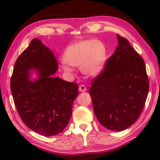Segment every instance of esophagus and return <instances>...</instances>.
Returning a JSON list of instances; mask_svg holds the SVG:
<instances>
[{"label": "esophagus", "mask_w": 160, "mask_h": 160, "mask_svg": "<svg viewBox=\"0 0 160 160\" xmlns=\"http://www.w3.org/2000/svg\"><path fill=\"white\" fill-rule=\"evenodd\" d=\"M86 90V87L84 85H80L79 86V91L85 92Z\"/></svg>", "instance_id": "34e87169"}]
</instances>
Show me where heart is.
<instances>
[{
	"instance_id": "heart-1",
	"label": "heart",
	"mask_w": 160,
	"mask_h": 160,
	"mask_svg": "<svg viewBox=\"0 0 160 160\" xmlns=\"http://www.w3.org/2000/svg\"><path fill=\"white\" fill-rule=\"evenodd\" d=\"M107 59L108 49L103 42L86 40L73 43L66 48L62 68L68 73L73 71L71 65L81 68L84 74L95 77L103 71Z\"/></svg>"
}]
</instances>
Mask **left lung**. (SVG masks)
Segmentation results:
<instances>
[{
	"label": "left lung",
	"mask_w": 160,
	"mask_h": 160,
	"mask_svg": "<svg viewBox=\"0 0 160 160\" xmlns=\"http://www.w3.org/2000/svg\"><path fill=\"white\" fill-rule=\"evenodd\" d=\"M118 46L104 71L93 79L89 95L102 126L122 131L140 116L149 91L144 60L126 38L117 34Z\"/></svg>",
	"instance_id": "8db88e82"
}]
</instances>
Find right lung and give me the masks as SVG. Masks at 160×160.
<instances>
[{
    "instance_id": "obj_1",
    "label": "right lung",
    "mask_w": 160,
    "mask_h": 160,
    "mask_svg": "<svg viewBox=\"0 0 160 160\" xmlns=\"http://www.w3.org/2000/svg\"><path fill=\"white\" fill-rule=\"evenodd\" d=\"M58 69L52 50L34 38L16 60L10 80L14 104L22 120L47 137L63 131L78 96V84L52 76ZM34 72L38 78L31 80Z\"/></svg>"
}]
</instances>
